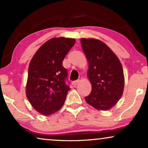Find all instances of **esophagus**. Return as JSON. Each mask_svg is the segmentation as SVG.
Listing matches in <instances>:
<instances>
[{
  "instance_id": "34e87169",
  "label": "esophagus",
  "mask_w": 148,
  "mask_h": 148,
  "mask_svg": "<svg viewBox=\"0 0 148 148\" xmlns=\"http://www.w3.org/2000/svg\"><path fill=\"white\" fill-rule=\"evenodd\" d=\"M79 81L77 80V81H75V82H72V85L73 87H76L77 85L79 84Z\"/></svg>"
}]
</instances>
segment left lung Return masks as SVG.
<instances>
[{
	"label": "left lung",
	"instance_id": "left-lung-1",
	"mask_svg": "<svg viewBox=\"0 0 148 148\" xmlns=\"http://www.w3.org/2000/svg\"><path fill=\"white\" fill-rule=\"evenodd\" d=\"M88 59L87 75L92 92L86 102L98 110L106 111L115 106L122 96L125 86L123 69L119 58L101 40L81 38Z\"/></svg>",
	"mask_w": 148,
	"mask_h": 148
}]
</instances>
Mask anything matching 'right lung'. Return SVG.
<instances>
[{
  "instance_id": "1",
  "label": "right lung",
  "mask_w": 148,
  "mask_h": 148,
  "mask_svg": "<svg viewBox=\"0 0 148 148\" xmlns=\"http://www.w3.org/2000/svg\"><path fill=\"white\" fill-rule=\"evenodd\" d=\"M75 43L74 38L48 40L29 62L26 96L33 108L44 116L59 110L70 90L64 82L67 71L62 66V61Z\"/></svg>"
}]
</instances>
